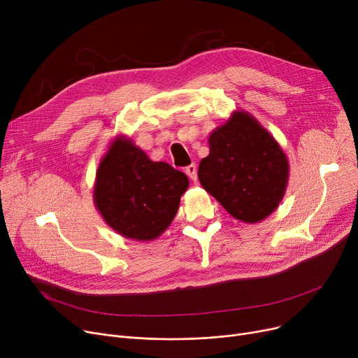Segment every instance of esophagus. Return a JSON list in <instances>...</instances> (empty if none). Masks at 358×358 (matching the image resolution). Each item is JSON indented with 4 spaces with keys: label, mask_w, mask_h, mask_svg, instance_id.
I'll return each mask as SVG.
<instances>
[{
    "label": "esophagus",
    "mask_w": 358,
    "mask_h": 358,
    "mask_svg": "<svg viewBox=\"0 0 358 358\" xmlns=\"http://www.w3.org/2000/svg\"><path fill=\"white\" fill-rule=\"evenodd\" d=\"M185 173L189 176V178H191L192 180H196V164L195 163H192V164H189L187 167H186V169H185Z\"/></svg>",
    "instance_id": "34e87169"
}]
</instances>
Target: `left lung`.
Listing matches in <instances>:
<instances>
[{"label": "left lung", "mask_w": 358, "mask_h": 358, "mask_svg": "<svg viewBox=\"0 0 358 358\" xmlns=\"http://www.w3.org/2000/svg\"><path fill=\"white\" fill-rule=\"evenodd\" d=\"M208 143L198 169L205 191L247 224L275 213L289 182V162L275 137L247 111H234Z\"/></svg>", "instance_id": "8db88e82"}]
</instances>
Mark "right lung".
<instances>
[{
	"label": "right lung",
	"instance_id": "1",
	"mask_svg": "<svg viewBox=\"0 0 358 358\" xmlns=\"http://www.w3.org/2000/svg\"><path fill=\"white\" fill-rule=\"evenodd\" d=\"M189 180L164 162H153L127 136L118 134L99 162L94 203L115 233L152 241L173 221Z\"/></svg>",
	"mask_w": 358,
	"mask_h": 358
}]
</instances>
